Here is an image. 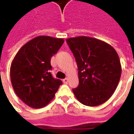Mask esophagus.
Returning a JSON list of instances; mask_svg holds the SVG:
<instances>
[{
	"mask_svg": "<svg viewBox=\"0 0 134 134\" xmlns=\"http://www.w3.org/2000/svg\"><path fill=\"white\" fill-rule=\"evenodd\" d=\"M63 83H64L67 84V83H68V79H65L63 80Z\"/></svg>",
	"mask_w": 134,
	"mask_h": 134,
	"instance_id": "1",
	"label": "esophagus"
}]
</instances>
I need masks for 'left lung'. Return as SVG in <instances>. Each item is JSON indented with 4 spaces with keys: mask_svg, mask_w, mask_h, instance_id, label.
I'll list each match as a JSON object with an SVG mask.
<instances>
[{
    "mask_svg": "<svg viewBox=\"0 0 134 134\" xmlns=\"http://www.w3.org/2000/svg\"><path fill=\"white\" fill-rule=\"evenodd\" d=\"M75 57L79 84L73 89L81 104L97 106L113 95L122 73L120 60L115 48L104 41L80 36L66 40Z\"/></svg>",
    "mask_w": 134,
    "mask_h": 134,
    "instance_id": "1",
    "label": "left lung"
}]
</instances>
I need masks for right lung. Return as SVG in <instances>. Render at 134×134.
Segmentation results:
<instances>
[{
	"label": "right lung",
	"instance_id": "right-lung-1",
	"mask_svg": "<svg viewBox=\"0 0 134 134\" xmlns=\"http://www.w3.org/2000/svg\"><path fill=\"white\" fill-rule=\"evenodd\" d=\"M64 43L63 38L38 36L25 44L10 67L13 89L22 102L33 108L46 106L54 98L60 79L53 77L51 58Z\"/></svg>",
	"mask_w": 134,
	"mask_h": 134
}]
</instances>
